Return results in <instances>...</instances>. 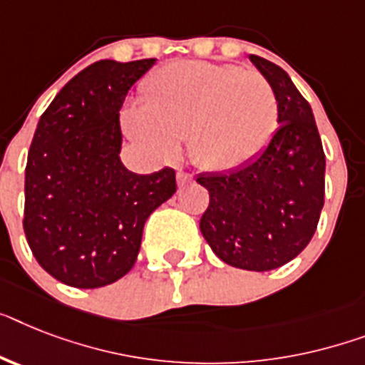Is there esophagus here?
<instances>
[{"instance_id": "34e87169", "label": "esophagus", "mask_w": 365, "mask_h": 365, "mask_svg": "<svg viewBox=\"0 0 365 365\" xmlns=\"http://www.w3.org/2000/svg\"><path fill=\"white\" fill-rule=\"evenodd\" d=\"M190 180H192L190 173H186V171H177V182H179V186H186Z\"/></svg>"}]
</instances>
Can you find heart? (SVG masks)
I'll use <instances>...</instances> for the list:
<instances>
[{"instance_id":"obj_1","label":"heart","mask_w":365,"mask_h":365,"mask_svg":"<svg viewBox=\"0 0 365 365\" xmlns=\"http://www.w3.org/2000/svg\"><path fill=\"white\" fill-rule=\"evenodd\" d=\"M143 106L123 111L135 143L173 156L188 140L190 156L205 170L227 171L254 160L278 130L279 106L267 78L237 65L175 61L143 83Z\"/></svg>"}]
</instances>
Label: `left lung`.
Here are the masks:
<instances>
[{"label":"left lung","instance_id":"left-lung-1","mask_svg":"<svg viewBox=\"0 0 365 365\" xmlns=\"http://www.w3.org/2000/svg\"><path fill=\"white\" fill-rule=\"evenodd\" d=\"M272 86L279 128L269 147L239 170L203 173L209 207L200 230L216 255L235 269L284 267L309 244L324 205V150L312 108L287 72L250 56Z\"/></svg>","mask_w":365,"mask_h":365}]
</instances>
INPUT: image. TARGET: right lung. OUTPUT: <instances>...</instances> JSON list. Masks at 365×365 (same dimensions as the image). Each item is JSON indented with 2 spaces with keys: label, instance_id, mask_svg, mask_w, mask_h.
I'll list each match as a JSON object with an SVG mask.
<instances>
[{
  "label": "right lung",
  "instance_id": "add662e5",
  "mask_svg": "<svg viewBox=\"0 0 365 365\" xmlns=\"http://www.w3.org/2000/svg\"><path fill=\"white\" fill-rule=\"evenodd\" d=\"M156 59H102L68 81L38 119L26 164L24 233L52 278L96 289L134 267L145 220L175 194V170L123 165L119 110Z\"/></svg>",
  "mask_w": 365,
  "mask_h": 365
}]
</instances>
